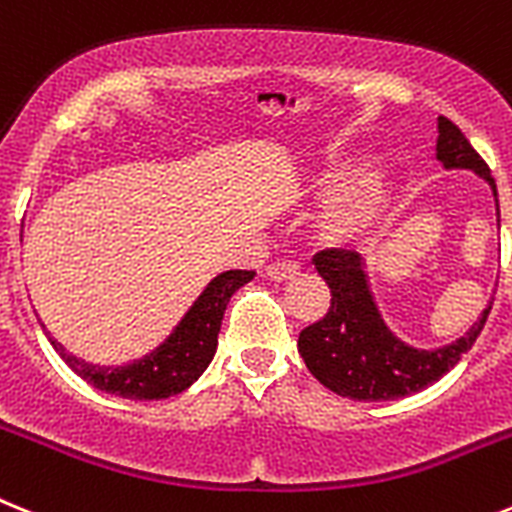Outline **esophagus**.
Segmentation results:
<instances>
[{
	"mask_svg": "<svg viewBox=\"0 0 512 512\" xmlns=\"http://www.w3.org/2000/svg\"><path fill=\"white\" fill-rule=\"evenodd\" d=\"M298 272H300V266L295 264V261H274V264L266 266V277L277 279V282H282V279H292Z\"/></svg>",
	"mask_w": 512,
	"mask_h": 512,
	"instance_id": "34e87169",
	"label": "esophagus"
}]
</instances>
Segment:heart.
Here are the masks:
<instances>
[{"instance_id":"1","label":"heart","mask_w":512,"mask_h":512,"mask_svg":"<svg viewBox=\"0 0 512 512\" xmlns=\"http://www.w3.org/2000/svg\"><path fill=\"white\" fill-rule=\"evenodd\" d=\"M352 170H355L352 163L329 165L313 186H316L318 194H326V191L336 189ZM388 199H391V189H388L386 178L381 173H365L326 204V209L318 217V233L334 246L355 243L381 220V214L388 207Z\"/></svg>"}]
</instances>
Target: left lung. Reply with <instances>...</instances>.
Returning a JSON list of instances; mask_svg holds the SVG:
<instances>
[{"instance_id": "left-lung-1", "label": "left lung", "mask_w": 512, "mask_h": 512, "mask_svg": "<svg viewBox=\"0 0 512 512\" xmlns=\"http://www.w3.org/2000/svg\"><path fill=\"white\" fill-rule=\"evenodd\" d=\"M438 160L445 168L474 170L492 186L495 178L482 155L451 119H438ZM500 217V207H497ZM318 274L331 290V308L321 321L300 331L298 349L305 368L329 391L355 401H391L440 381L482 334L492 303L461 339L438 349L409 347L383 321L368 287L365 264L357 251L329 248L316 253Z\"/></svg>"}]
</instances>
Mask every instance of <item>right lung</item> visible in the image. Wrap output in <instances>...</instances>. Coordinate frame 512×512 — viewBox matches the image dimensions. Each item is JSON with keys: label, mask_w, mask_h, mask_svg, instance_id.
Returning <instances> with one entry per match:
<instances>
[{"label": "right lung", "mask_w": 512, "mask_h": 512, "mask_svg": "<svg viewBox=\"0 0 512 512\" xmlns=\"http://www.w3.org/2000/svg\"><path fill=\"white\" fill-rule=\"evenodd\" d=\"M253 274L256 272H246V269H230V272L217 274L196 298L189 313L181 318L173 334L160 347L152 349L150 355L129 362V365H116V368L93 365V362L69 355L51 334L46 336L61 355V360L98 391L134 401L168 399V396L186 391L207 370L217 352V334H220L227 303L235 290L251 282Z\"/></svg>", "instance_id": "right-lung-1"}]
</instances>
